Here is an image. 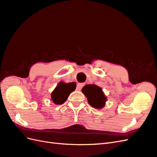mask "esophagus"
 <instances>
[{"instance_id": "esophagus-1", "label": "esophagus", "mask_w": 157, "mask_h": 157, "mask_svg": "<svg viewBox=\"0 0 157 157\" xmlns=\"http://www.w3.org/2000/svg\"><path fill=\"white\" fill-rule=\"evenodd\" d=\"M84 86V83H79L77 85V87H76V90L78 91H80L82 90V88L83 87V86Z\"/></svg>"}]
</instances>
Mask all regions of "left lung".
<instances>
[{"label":"left lung","instance_id":"1","mask_svg":"<svg viewBox=\"0 0 157 157\" xmlns=\"http://www.w3.org/2000/svg\"><path fill=\"white\" fill-rule=\"evenodd\" d=\"M82 91L87 97V101L91 106L96 109L104 107L107 98L100 87L95 84H88L83 87Z\"/></svg>","mask_w":157,"mask_h":157}]
</instances>
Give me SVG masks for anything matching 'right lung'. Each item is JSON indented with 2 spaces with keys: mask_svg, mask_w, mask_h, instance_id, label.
Returning <instances> with one entry per match:
<instances>
[{
  "mask_svg": "<svg viewBox=\"0 0 157 157\" xmlns=\"http://www.w3.org/2000/svg\"><path fill=\"white\" fill-rule=\"evenodd\" d=\"M73 85L71 83H65L60 82L56 87V88L51 94V100L56 104H63L67 100L69 95L75 90V83Z\"/></svg>",
  "mask_w": 157,
  "mask_h": 157,
  "instance_id": "obj_1",
  "label": "right lung"
}]
</instances>
